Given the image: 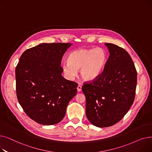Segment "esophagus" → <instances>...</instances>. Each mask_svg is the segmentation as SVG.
I'll return each instance as SVG.
<instances>
[{
    "label": "esophagus",
    "mask_w": 152,
    "mask_h": 152,
    "mask_svg": "<svg viewBox=\"0 0 152 152\" xmlns=\"http://www.w3.org/2000/svg\"><path fill=\"white\" fill-rule=\"evenodd\" d=\"M77 92H81L82 90V86L81 85H78L77 87Z\"/></svg>",
    "instance_id": "1"
}]
</instances>
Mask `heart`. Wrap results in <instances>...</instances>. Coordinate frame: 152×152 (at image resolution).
Listing matches in <instances>:
<instances>
[{
    "mask_svg": "<svg viewBox=\"0 0 152 152\" xmlns=\"http://www.w3.org/2000/svg\"><path fill=\"white\" fill-rule=\"evenodd\" d=\"M108 61V54L102 48H81L72 51L68 62L63 64V70L69 78L77 75L81 69V77L86 81H94L104 71Z\"/></svg>",
    "mask_w": 152,
    "mask_h": 152,
    "instance_id": "heart-1",
    "label": "heart"
}]
</instances>
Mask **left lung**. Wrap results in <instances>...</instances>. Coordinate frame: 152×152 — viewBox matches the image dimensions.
<instances>
[{
    "instance_id": "1",
    "label": "left lung",
    "mask_w": 152,
    "mask_h": 152,
    "mask_svg": "<svg viewBox=\"0 0 152 152\" xmlns=\"http://www.w3.org/2000/svg\"><path fill=\"white\" fill-rule=\"evenodd\" d=\"M105 45L110 56L103 73L82 87L86 116L99 127L113 126L124 116L134 102L137 85V71L128 52L113 44Z\"/></svg>"
}]
</instances>
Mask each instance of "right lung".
<instances>
[{
    "instance_id": "1",
    "label": "right lung",
    "mask_w": 152,
    "mask_h": 152,
    "mask_svg": "<svg viewBox=\"0 0 152 152\" xmlns=\"http://www.w3.org/2000/svg\"><path fill=\"white\" fill-rule=\"evenodd\" d=\"M69 43H43L24 52L15 69L16 91L20 105L33 120L44 125L60 122L77 83L61 73V61Z\"/></svg>"
}]
</instances>
